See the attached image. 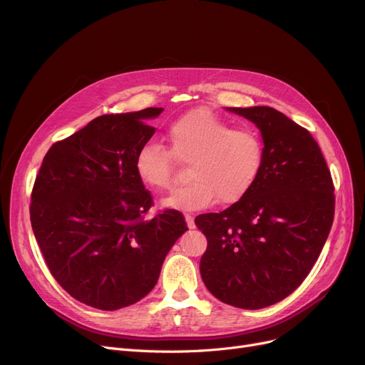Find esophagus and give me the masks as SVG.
<instances>
[{"label": "esophagus", "instance_id": "34e87169", "mask_svg": "<svg viewBox=\"0 0 365 365\" xmlns=\"http://www.w3.org/2000/svg\"><path fill=\"white\" fill-rule=\"evenodd\" d=\"M185 220H186L189 229H194V227H195V223H194V217H192V216H190V215H185Z\"/></svg>", "mask_w": 365, "mask_h": 365}]
</instances>
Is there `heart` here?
<instances>
[{
	"label": "heart",
	"mask_w": 365,
	"mask_h": 365,
	"mask_svg": "<svg viewBox=\"0 0 365 365\" xmlns=\"http://www.w3.org/2000/svg\"><path fill=\"white\" fill-rule=\"evenodd\" d=\"M168 149L148 142L136 153L134 170L139 180L153 190H167L176 176V160L189 163L185 186L163 202L165 207L197 212L219 201H240L256 183L263 165L260 134L240 127L207 108L189 110L165 128Z\"/></svg>",
	"instance_id": "1"
}]
</instances>
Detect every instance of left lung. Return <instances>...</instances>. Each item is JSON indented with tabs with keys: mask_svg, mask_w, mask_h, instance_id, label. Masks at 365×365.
Wrapping results in <instances>:
<instances>
[{
	"mask_svg": "<svg viewBox=\"0 0 365 365\" xmlns=\"http://www.w3.org/2000/svg\"><path fill=\"white\" fill-rule=\"evenodd\" d=\"M255 123L264 157L253 187L220 213L195 217L207 238L201 278L215 297L260 309L308 277L334 219V185L312 134L269 106L227 108Z\"/></svg>",
	"mask_w": 365,
	"mask_h": 365,
	"instance_id": "obj_1",
	"label": "left lung"
}]
</instances>
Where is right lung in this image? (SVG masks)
<instances>
[{
	"label": "right lung",
	"mask_w": 365,
	"mask_h": 365,
	"mask_svg": "<svg viewBox=\"0 0 365 365\" xmlns=\"http://www.w3.org/2000/svg\"><path fill=\"white\" fill-rule=\"evenodd\" d=\"M163 108L109 113L51 145L35 178L31 225L53 278L73 299L117 311L155 287L163 262L187 231L167 208L146 219L152 195L134 170Z\"/></svg>",
	"instance_id": "1"
}]
</instances>
